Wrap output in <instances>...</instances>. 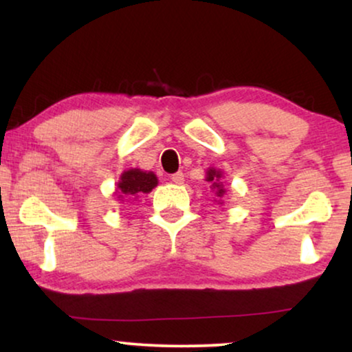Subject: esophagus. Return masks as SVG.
<instances>
[{
	"instance_id": "34e87169",
	"label": "esophagus",
	"mask_w": 352,
	"mask_h": 352,
	"mask_svg": "<svg viewBox=\"0 0 352 352\" xmlns=\"http://www.w3.org/2000/svg\"><path fill=\"white\" fill-rule=\"evenodd\" d=\"M171 181L175 182V184H182V182H184V173L177 171L175 175H171Z\"/></svg>"
}]
</instances>
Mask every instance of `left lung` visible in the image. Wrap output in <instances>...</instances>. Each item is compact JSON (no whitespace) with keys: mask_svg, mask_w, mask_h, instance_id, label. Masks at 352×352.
Wrapping results in <instances>:
<instances>
[{"mask_svg":"<svg viewBox=\"0 0 352 352\" xmlns=\"http://www.w3.org/2000/svg\"><path fill=\"white\" fill-rule=\"evenodd\" d=\"M219 177H221L219 171H216V170H210L208 171V176H206V181H210V182L213 181V186H216V189H218V190H216V195H218V197H221V195L224 194V189L218 184Z\"/></svg>","mask_w":352,"mask_h":352,"instance_id":"8db88e82","label":"left lung"}]
</instances>
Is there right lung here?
<instances>
[{
    "instance_id": "add662e5",
    "label": "right lung",
    "mask_w": 352,
    "mask_h": 352,
    "mask_svg": "<svg viewBox=\"0 0 352 352\" xmlns=\"http://www.w3.org/2000/svg\"><path fill=\"white\" fill-rule=\"evenodd\" d=\"M157 184V176L152 171L147 173L134 168V170L124 171L120 177L118 194L124 199H136L141 194H148Z\"/></svg>"
}]
</instances>
